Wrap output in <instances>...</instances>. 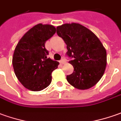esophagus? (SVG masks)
I'll return each instance as SVG.
<instances>
[{
	"mask_svg": "<svg viewBox=\"0 0 121 121\" xmlns=\"http://www.w3.org/2000/svg\"><path fill=\"white\" fill-rule=\"evenodd\" d=\"M60 64H62V65H64L65 63H66L65 60V59H62V60H60Z\"/></svg>",
	"mask_w": 121,
	"mask_h": 121,
	"instance_id": "1",
	"label": "esophagus"
}]
</instances>
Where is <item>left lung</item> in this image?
I'll return each mask as SVG.
<instances>
[{"label": "left lung", "instance_id": "1", "mask_svg": "<svg viewBox=\"0 0 121 121\" xmlns=\"http://www.w3.org/2000/svg\"><path fill=\"white\" fill-rule=\"evenodd\" d=\"M56 33L66 44V55L74 72L66 76L69 84L78 90L93 87L103 76L107 65V52L95 34L80 24H65Z\"/></svg>", "mask_w": 121, "mask_h": 121}]
</instances>
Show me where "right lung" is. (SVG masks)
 Instances as JSON below:
<instances>
[{
  "label": "right lung",
  "mask_w": 121,
  "mask_h": 121,
  "mask_svg": "<svg viewBox=\"0 0 121 121\" xmlns=\"http://www.w3.org/2000/svg\"><path fill=\"white\" fill-rule=\"evenodd\" d=\"M55 32L52 25H35L24 34L15 48L12 57L15 74L30 90H43L51 83V73L59 62L47 58L49 52L45 44Z\"/></svg>",
  "instance_id": "1"
}]
</instances>
